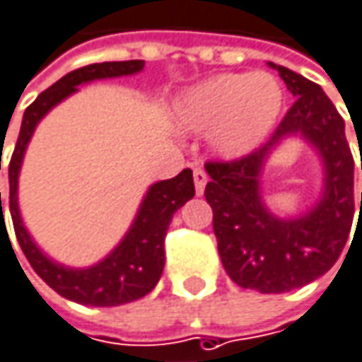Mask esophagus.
Returning a JSON list of instances; mask_svg holds the SVG:
<instances>
[{
	"label": "esophagus",
	"instance_id": "1",
	"mask_svg": "<svg viewBox=\"0 0 362 362\" xmlns=\"http://www.w3.org/2000/svg\"><path fill=\"white\" fill-rule=\"evenodd\" d=\"M192 178H194V190L201 197L205 192V186H207V174H205V170L203 168H194Z\"/></svg>",
	"mask_w": 362,
	"mask_h": 362
}]
</instances>
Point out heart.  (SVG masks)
<instances>
[{"label":"heart","mask_w":362,"mask_h":362,"mask_svg":"<svg viewBox=\"0 0 362 362\" xmlns=\"http://www.w3.org/2000/svg\"><path fill=\"white\" fill-rule=\"evenodd\" d=\"M284 110V88L267 72L217 74L184 90L176 101V126L190 134H211V147L226 159L247 157L269 136Z\"/></svg>","instance_id":"heart-1"}]
</instances>
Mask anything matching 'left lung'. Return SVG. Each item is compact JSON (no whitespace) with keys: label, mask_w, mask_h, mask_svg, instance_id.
<instances>
[{"label":"left lung","mask_w":362,"mask_h":362,"mask_svg":"<svg viewBox=\"0 0 362 362\" xmlns=\"http://www.w3.org/2000/svg\"><path fill=\"white\" fill-rule=\"evenodd\" d=\"M267 66L296 101L263 147L232 163L205 165L211 178L205 199L226 274L240 288L279 294L321 278L344 250L354 219V161L344 119L323 88L274 62ZM292 138L320 157L322 188L305 212L278 216L264 203L262 178L271 157Z\"/></svg>","instance_id":"1"}]
</instances>
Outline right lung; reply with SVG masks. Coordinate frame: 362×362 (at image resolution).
Instances as JSON below:
<instances>
[{
    "label": "right lung",
    "instance_id": "add662e5",
    "mask_svg": "<svg viewBox=\"0 0 362 362\" xmlns=\"http://www.w3.org/2000/svg\"><path fill=\"white\" fill-rule=\"evenodd\" d=\"M143 68H145L143 59L103 62V64H90V66L78 68L66 74L64 78H59L55 84H51L47 90H43L22 115L16 148L10 161V170H8L10 172V214L14 221L18 245L39 278L49 288H53L59 296L74 300L78 305L117 307V305L143 298L157 286V281L163 274V265H165L163 238H165L168 226L182 205L194 197L192 170L186 168L176 178L151 184L122 240L103 259L86 267L64 265L37 245V240L24 226V219L20 214V201H18L20 170L24 163L28 143L37 126L41 124V119L62 101L78 93L81 84L132 76V74L143 72ZM1 219H4V211H1Z\"/></svg>",
    "mask_w": 362,
    "mask_h": 362
}]
</instances>
